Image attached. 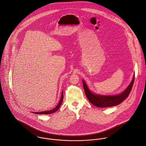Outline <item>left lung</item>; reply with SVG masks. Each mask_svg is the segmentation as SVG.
<instances>
[{
  "mask_svg": "<svg viewBox=\"0 0 146 146\" xmlns=\"http://www.w3.org/2000/svg\"><path fill=\"white\" fill-rule=\"evenodd\" d=\"M134 76L133 77V80L126 88V89L123 91L121 94L113 96H104L100 95H96L95 94L91 92L86 85L85 82L83 80V86L85 90V94L88 98V100L94 106L100 108L109 107L112 106H115L119 104L122 103L129 95L134 82Z\"/></svg>",
  "mask_w": 146,
  "mask_h": 146,
  "instance_id": "1",
  "label": "left lung"
}]
</instances>
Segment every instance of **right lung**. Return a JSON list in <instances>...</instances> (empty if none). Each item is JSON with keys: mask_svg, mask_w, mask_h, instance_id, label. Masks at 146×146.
I'll list each match as a JSON object with an SVG mask.
<instances>
[{"mask_svg": "<svg viewBox=\"0 0 146 146\" xmlns=\"http://www.w3.org/2000/svg\"><path fill=\"white\" fill-rule=\"evenodd\" d=\"M62 100H63V92H62L61 99H60V101H59V103H58V106H57L54 109H53V110H51V111H43V112H34V113L38 114V115H39V114H40V115H43V114L48 115V114H51V113H54V112H56V111L58 110V109H59V108H60V106H61V103H62Z\"/></svg>", "mask_w": 146, "mask_h": 146, "instance_id": "1", "label": "right lung"}]
</instances>
